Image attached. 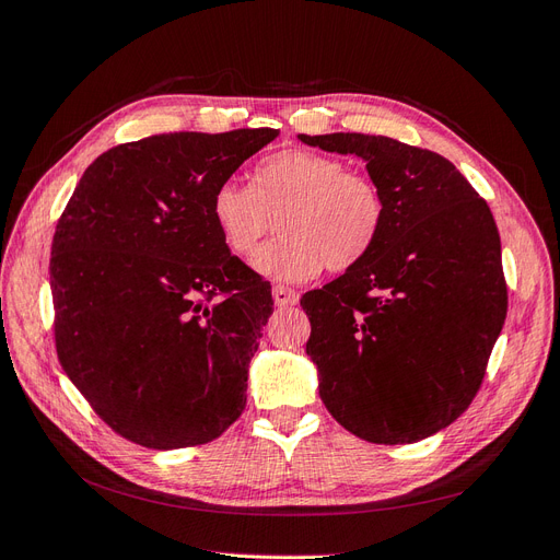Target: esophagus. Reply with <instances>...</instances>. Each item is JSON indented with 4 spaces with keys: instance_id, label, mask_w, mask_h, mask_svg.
I'll list each match as a JSON object with an SVG mask.
<instances>
[{
    "instance_id": "obj_1",
    "label": "esophagus",
    "mask_w": 560,
    "mask_h": 560,
    "mask_svg": "<svg viewBox=\"0 0 560 560\" xmlns=\"http://www.w3.org/2000/svg\"><path fill=\"white\" fill-rule=\"evenodd\" d=\"M273 301H276V306H280V308L294 306V303L299 301V294L292 290V287L276 284V287H273Z\"/></svg>"
}]
</instances>
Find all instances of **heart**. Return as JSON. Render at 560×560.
Segmentation results:
<instances>
[{"label":"heart","mask_w":560,"mask_h":560,"mask_svg":"<svg viewBox=\"0 0 560 560\" xmlns=\"http://www.w3.org/2000/svg\"><path fill=\"white\" fill-rule=\"evenodd\" d=\"M278 217L276 241L264 245L252 266L257 273L301 282L322 268L346 270L376 245L385 222L381 186L346 171L343 161L306 149L264 159L252 184L222 182L210 196V219L235 257H249Z\"/></svg>","instance_id":"heart-1"}]
</instances>
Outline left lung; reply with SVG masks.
<instances>
[{
    "mask_svg": "<svg viewBox=\"0 0 560 560\" xmlns=\"http://www.w3.org/2000/svg\"><path fill=\"white\" fill-rule=\"evenodd\" d=\"M358 156L385 198L366 257L301 306L319 397L354 436L413 444L471 404L506 315L495 219L444 156L383 135H299Z\"/></svg>",
    "mask_w": 560,
    "mask_h": 560,
    "instance_id": "1",
    "label": "left lung"
}]
</instances>
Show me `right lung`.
Segmentation results:
<instances>
[{
    "instance_id": "add662e5",
    "label": "right lung",
    "mask_w": 560,
    "mask_h": 560,
    "mask_svg": "<svg viewBox=\"0 0 560 560\" xmlns=\"http://www.w3.org/2000/svg\"><path fill=\"white\" fill-rule=\"evenodd\" d=\"M276 138L241 128L118 144L86 167L60 217L48 268L58 358L135 444H208L245 409L273 296L219 238L210 196Z\"/></svg>"
}]
</instances>
